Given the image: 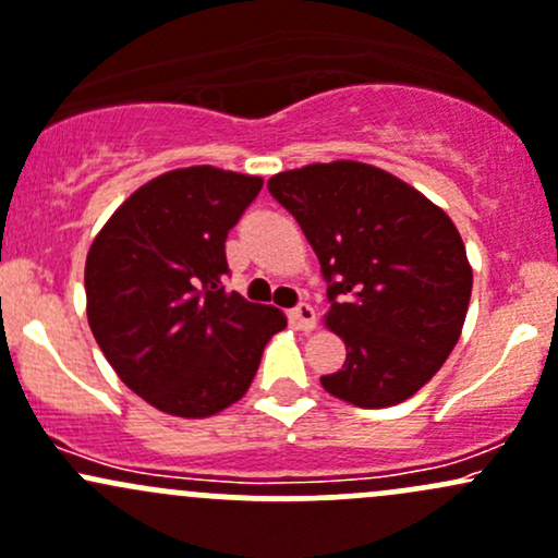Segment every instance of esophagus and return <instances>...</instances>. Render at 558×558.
Returning <instances> with one entry per match:
<instances>
[{
    "mask_svg": "<svg viewBox=\"0 0 558 558\" xmlns=\"http://www.w3.org/2000/svg\"><path fill=\"white\" fill-rule=\"evenodd\" d=\"M290 322H292V327L303 329V332H311V329L316 327V311L311 308L308 303L295 305V308L290 311Z\"/></svg>",
    "mask_w": 558,
    "mask_h": 558,
    "instance_id": "1",
    "label": "esophagus"
}]
</instances>
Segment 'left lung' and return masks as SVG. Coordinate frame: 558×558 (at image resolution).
<instances>
[{
  "mask_svg": "<svg viewBox=\"0 0 558 558\" xmlns=\"http://www.w3.org/2000/svg\"><path fill=\"white\" fill-rule=\"evenodd\" d=\"M268 191L314 247L327 327L345 343L332 397L356 407L410 399L447 362L471 301V263L449 215L410 183L362 161L287 170Z\"/></svg>",
  "mask_w": 558,
  "mask_h": 558,
  "instance_id": "left-lung-1",
  "label": "left lung"
}]
</instances>
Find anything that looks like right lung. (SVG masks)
Wrapping results in <instances>:
<instances>
[{"label":"right lung","instance_id":"right-lung-1","mask_svg":"<svg viewBox=\"0 0 558 558\" xmlns=\"http://www.w3.org/2000/svg\"><path fill=\"white\" fill-rule=\"evenodd\" d=\"M257 175L183 167L135 191L85 263L87 322L119 380L175 417H209L247 393L287 327L271 305L226 292V236L260 194Z\"/></svg>","mask_w":558,"mask_h":558}]
</instances>
